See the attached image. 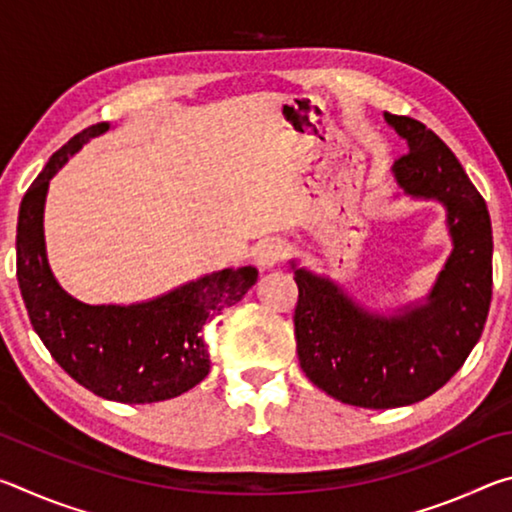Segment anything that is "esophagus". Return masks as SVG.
<instances>
[{
  "instance_id": "obj_1",
  "label": "esophagus",
  "mask_w": 512,
  "mask_h": 512,
  "mask_svg": "<svg viewBox=\"0 0 512 512\" xmlns=\"http://www.w3.org/2000/svg\"><path fill=\"white\" fill-rule=\"evenodd\" d=\"M287 255V244L282 239H266L255 250V262L259 268H271L280 264Z\"/></svg>"
}]
</instances>
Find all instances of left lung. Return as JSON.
Returning a JSON list of instances; mask_svg holds the SVG:
<instances>
[{
	"instance_id": "obj_1",
	"label": "left lung",
	"mask_w": 512,
	"mask_h": 512,
	"mask_svg": "<svg viewBox=\"0 0 512 512\" xmlns=\"http://www.w3.org/2000/svg\"><path fill=\"white\" fill-rule=\"evenodd\" d=\"M409 151L393 164L406 194L447 207L454 253L424 307L377 316L325 277L296 268V350L305 375L334 400L395 409L452 379L481 339L492 300V225L483 196L440 137L413 117L386 112Z\"/></svg>"
}]
</instances>
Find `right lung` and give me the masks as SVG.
<instances>
[{"label":"right lung","mask_w":512,"mask_h":512,"mask_svg":"<svg viewBox=\"0 0 512 512\" xmlns=\"http://www.w3.org/2000/svg\"><path fill=\"white\" fill-rule=\"evenodd\" d=\"M108 128L101 121L76 133L24 194L17 216V282L33 329L69 377L103 400L164 402L207 377L212 361L203 327L246 296L257 282V268H225L131 307L83 305L60 289L42 235L49 180L69 155Z\"/></svg>","instance_id":"1"}]
</instances>
